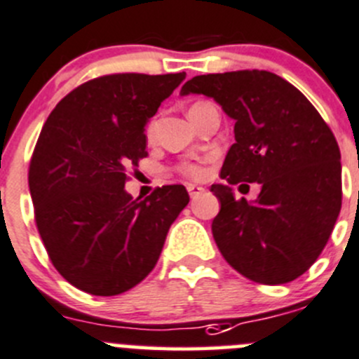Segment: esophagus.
<instances>
[{"label":"esophagus","instance_id":"34e87169","mask_svg":"<svg viewBox=\"0 0 359 359\" xmlns=\"http://www.w3.org/2000/svg\"><path fill=\"white\" fill-rule=\"evenodd\" d=\"M187 193H189V196L194 200V198H198L200 194H203L205 189L200 186H194V184H189V186H187Z\"/></svg>","mask_w":359,"mask_h":359}]
</instances>
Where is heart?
Returning <instances> with one entry per match:
<instances>
[{
  "mask_svg": "<svg viewBox=\"0 0 359 359\" xmlns=\"http://www.w3.org/2000/svg\"><path fill=\"white\" fill-rule=\"evenodd\" d=\"M194 105H196V103H194ZM145 133H147V138L152 137V133H154V123L149 124L147 130H145ZM175 172L179 173V175L189 179V180H200V179H203V177H205L203 166H201L200 163H193V161L179 163V165L175 166Z\"/></svg>",
  "mask_w": 359,
  "mask_h": 359,
  "instance_id": "heart-1",
  "label": "heart"
}]
</instances>
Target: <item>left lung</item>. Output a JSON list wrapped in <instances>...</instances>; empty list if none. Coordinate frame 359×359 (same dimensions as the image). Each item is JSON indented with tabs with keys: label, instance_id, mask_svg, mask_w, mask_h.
Returning a JSON list of instances; mask_svg holds the SVG:
<instances>
[{
	"label": "left lung",
	"instance_id": "1",
	"mask_svg": "<svg viewBox=\"0 0 359 359\" xmlns=\"http://www.w3.org/2000/svg\"><path fill=\"white\" fill-rule=\"evenodd\" d=\"M214 98L235 121V144L212 193L221 210L212 235L222 257L247 279L268 286L304 276L328 243L342 207L340 149L328 124L287 80L264 69L208 73L180 95ZM262 184L254 204L231 186Z\"/></svg>",
	"mask_w": 359,
	"mask_h": 359
}]
</instances>
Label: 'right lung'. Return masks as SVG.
Here are the masks:
<instances>
[{
  "instance_id": "obj_1",
  "label": "right lung",
  "mask_w": 359,
  "mask_h": 359,
  "mask_svg": "<svg viewBox=\"0 0 359 359\" xmlns=\"http://www.w3.org/2000/svg\"><path fill=\"white\" fill-rule=\"evenodd\" d=\"M186 73H112L87 80L55 105L29 161L34 222L54 268L72 286L116 297L156 266L189 194L180 184L145 200L124 191L147 158L144 126Z\"/></svg>"
}]
</instances>
